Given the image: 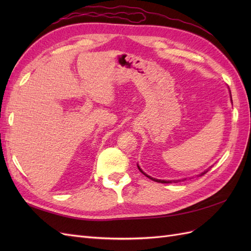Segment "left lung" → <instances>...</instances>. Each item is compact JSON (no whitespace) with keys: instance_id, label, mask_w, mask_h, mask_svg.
I'll list each match as a JSON object with an SVG mask.
<instances>
[{"instance_id":"left-lung-1","label":"left lung","mask_w":251,"mask_h":251,"mask_svg":"<svg viewBox=\"0 0 251 251\" xmlns=\"http://www.w3.org/2000/svg\"><path fill=\"white\" fill-rule=\"evenodd\" d=\"M230 96H231V95H230ZM231 101H232V100H231ZM138 169H139V171H140V172H141V173H142V174L144 175V176H147L148 178H150V179H151V180H154V181H156V182H159V183H172V181H165V180H158V179H154V178H151V177L148 176V175H147L146 173H143V172H142V170H141V169L139 168V166H138ZM208 170H209V169H208ZM208 170H206V171H204V172H203V173H202V174L200 175V176H203V175H204V174H206V173L208 172ZM178 181H180V180H178ZM175 182H177V181H175Z\"/></svg>"}]
</instances>
